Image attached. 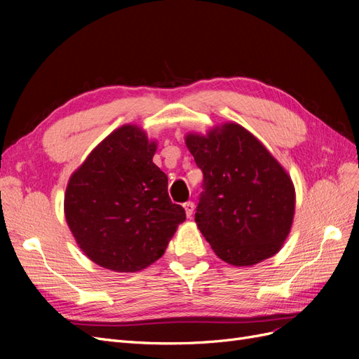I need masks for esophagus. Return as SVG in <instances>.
Listing matches in <instances>:
<instances>
[{
  "label": "esophagus",
  "mask_w": 359,
  "mask_h": 359,
  "mask_svg": "<svg viewBox=\"0 0 359 359\" xmlns=\"http://www.w3.org/2000/svg\"><path fill=\"white\" fill-rule=\"evenodd\" d=\"M184 211H186V215L190 219V217L193 215V211H194V203L193 202L184 203Z\"/></svg>",
  "instance_id": "esophagus-1"
}]
</instances>
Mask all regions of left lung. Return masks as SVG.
<instances>
[{
	"label": "left lung",
	"instance_id": "8db88e82",
	"mask_svg": "<svg viewBox=\"0 0 359 359\" xmlns=\"http://www.w3.org/2000/svg\"><path fill=\"white\" fill-rule=\"evenodd\" d=\"M184 139L203 172L194 220L214 253L235 266L277 255L295 214V187L285 168L236 123Z\"/></svg>",
	"mask_w": 359,
	"mask_h": 359
}]
</instances>
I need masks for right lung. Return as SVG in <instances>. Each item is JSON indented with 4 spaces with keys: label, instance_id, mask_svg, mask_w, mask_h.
Returning a JSON list of instances; mask_svg holds the SVG:
<instances>
[{
    "label": "right lung",
    "instance_id": "obj_1",
    "mask_svg": "<svg viewBox=\"0 0 359 359\" xmlns=\"http://www.w3.org/2000/svg\"><path fill=\"white\" fill-rule=\"evenodd\" d=\"M156 149L142 128L126 124L72 173L64 214L79 248L102 268L149 266L186 220L182 206L169 199L166 173L153 163Z\"/></svg>",
    "mask_w": 359,
    "mask_h": 359
}]
</instances>
